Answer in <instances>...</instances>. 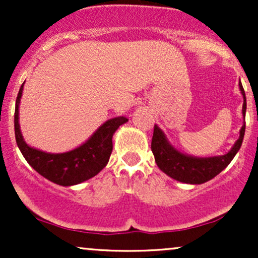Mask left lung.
Masks as SVG:
<instances>
[{
	"instance_id": "8db88e82",
	"label": "left lung",
	"mask_w": 258,
	"mask_h": 258,
	"mask_svg": "<svg viewBox=\"0 0 258 258\" xmlns=\"http://www.w3.org/2000/svg\"><path fill=\"white\" fill-rule=\"evenodd\" d=\"M239 86H240V91L244 96L242 114L245 116L246 97H245V91L242 88L241 82ZM244 135L245 125H242L240 137L235 142L232 150L226 155L215 156V158H193V156L184 155L174 149L173 147H171L161 130L158 126H154L152 152L155 156L156 165L160 170L164 171L171 178L183 183H189V184H201V183H205L214 178L230 164L235 154L240 149Z\"/></svg>"
}]
</instances>
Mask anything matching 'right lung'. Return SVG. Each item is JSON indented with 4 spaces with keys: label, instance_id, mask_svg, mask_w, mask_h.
I'll list each match as a JSON object with an SVG mask.
<instances>
[{
    "label": "right lung",
    "instance_id": "right-lung-1",
    "mask_svg": "<svg viewBox=\"0 0 258 258\" xmlns=\"http://www.w3.org/2000/svg\"><path fill=\"white\" fill-rule=\"evenodd\" d=\"M23 86L18 92L14 112V132L16 141L20 152L32 168L37 171L44 178L49 179L59 185L69 186L96 176L108 164L112 152V135L119 126L128 121L126 117H114L106 121L93 133V136L72 152L63 154H48L30 148L23 139L20 126L18 122V108L22 98Z\"/></svg>",
    "mask_w": 258,
    "mask_h": 258
}]
</instances>
